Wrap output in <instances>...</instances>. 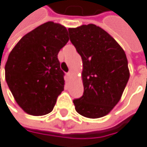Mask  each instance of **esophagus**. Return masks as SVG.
<instances>
[{
	"label": "esophagus",
	"instance_id": "esophagus-1",
	"mask_svg": "<svg viewBox=\"0 0 147 147\" xmlns=\"http://www.w3.org/2000/svg\"><path fill=\"white\" fill-rule=\"evenodd\" d=\"M67 77H69V78H70V77L72 76V73H71V72H68V73L67 74Z\"/></svg>",
	"mask_w": 147,
	"mask_h": 147
}]
</instances>
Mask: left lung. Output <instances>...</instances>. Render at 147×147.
<instances>
[{"instance_id":"1","label":"left lung","mask_w":147,"mask_h":147,"mask_svg":"<svg viewBox=\"0 0 147 147\" xmlns=\"http://www.w3.org/2000/svg\"><path fill=\"white\" fill-rule=\"evenodd\" d=\"M68 32L83 63L84 92L74 100L75 109L88 118L104 117L119 102L128 82L125 53L111 35L94 24L70 28Z\"/></svg>"}]
</instances>
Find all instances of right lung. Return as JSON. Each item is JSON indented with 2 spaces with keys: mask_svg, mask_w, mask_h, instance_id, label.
<instances>
[{
  "mask_svg": "<svg viewBox=\"0 0 147 147\" xmlns=\"http://www.w3.org/2000/svg\"><path fill=\"white\" fill-rule=\"evenodd\" d=\"M68 40L65 27L47 22L24 36L9 53L6 82L26 113L43 116L53 109L65 84L58 53Z\"/></svg>",
  "mask_w": 147,
  "mask_h": 147,
  "instance_id": "1",
  "label": "right lung"
}]
</instances>
